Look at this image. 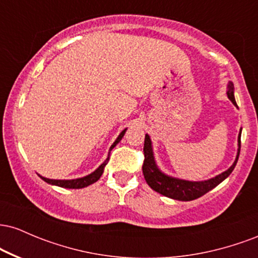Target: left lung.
<instances>
[{
  "label": "left lung",
  "instance_id": "left-lung-1",
  "mask_svg": "<svg viewBox=\"0 0 258 258\" xmlns=\"http://www.w3.org/2000/svg\"><path fill=\"white\" fill-rule=\"evenodd\" d=\"M228 98L232 100V103L235 106L236 102L234 98V86L232 82L228 85V91H227ZM240 137H241V130L239 133L238 137V155H236L235 161L234 164L228 168L227 171H224L223 173L218 174L215 178H211L209 180H203V182H190V180H184L179 178H174V177L167 176L164 172L159 170V167L156 166L155 160H154V154H153V148H152V141L150 137L146 135V139H144V162H143V174L144 178H146L148 185L153 189V190L158 191V193L165 195V197L171 198L174 200H180V201H190L195 200L198 198L203 197L204 194H206L207 191H210L211 189H214L215 186H217L221 182H223L224 179L232 173V171L235 167L236 162H238L239 154H240Z\"/></svg>",
  "mask_w": 258,
  "mask_h": 258
}]
</instances>
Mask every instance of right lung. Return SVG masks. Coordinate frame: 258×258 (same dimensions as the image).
I'll list each match as a JSON object with an SVG mask.
<instances>
[{
    "instance_id": "1",
    "label": "right lung",
    "mask_w": 258,
    "mask_h": 258,
    "mask_svg": "<svg viewBox=\"0 0 258 258\" xmlns=\"http://www.w3.org/2000/svg\"><path fill=\"white\" fill-rule=\"evenodd\" d=\"M126 130L127 128H125L122 132L120 133L119 137L116 138V141L112 143V146L110 147V150H109V152H111L112 148L116 146V144L119 143L121 139H122L123 135H125V132H126ZM109 155H110V154H109ZM109 155H108V158H106L105 161L103 162V164L100 165V166L97 168L94 172H92L91 174H88V176H86V177H82V178H76V179H49V178H46V177H42V176H40V177L44 180V182L49 183V184H53V185L61 186V188H69V189L85 188V186H88V185L93 184V183H96L97 180L100 178V176L103 174V171H104L105 165L108 164V161H109Z\"/></svg>"
}]
</instances>
